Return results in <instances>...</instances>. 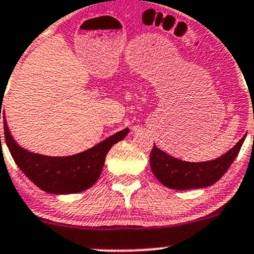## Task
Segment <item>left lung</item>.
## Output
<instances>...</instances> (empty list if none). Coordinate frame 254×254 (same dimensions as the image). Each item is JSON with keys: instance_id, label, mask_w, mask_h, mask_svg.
<instances>
[{"instance_id": "1", "label": "left lung", "mask_w": 254, "mask_h": 254, "mask_svg": "<svg viewBox=\"0 0 254 254\" xmlns=\"http://www.w3.org/2000/svg\"><path fill=\"white\" fill-rule=\"evenodd\" d=\"M245 137L221 157L209 162H186L167 155L153 145L150 155V166L156 178L165 187L177 190L205 188L216 183L226 173L242 146Z\"/></svg>"}]
</instances>
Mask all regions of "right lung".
I'll list each match as a JSON object with an SVG mask.
<instances>
[{"mask_svg":"<svg viewBox=\"0 0 254 254\" xmlns=\"http://www.w3.org/2000/svg\"><path fill=\"white\" fill-rule=\"evenodd\" d=\"M0 113V119H1ZM4 140L12 157L23 173L42 190L51 194L79 193L91 188L101 176L104 161L112 146L124 139L129 129H124L94 147L67 157H49L28 152L18 146L9 134L3 117ZM1 137V136H0Z\"/></svg>","mask_w":254,"mask_h":254,"instance_id":"add662e5","label":"right lung"}]
</instances>
